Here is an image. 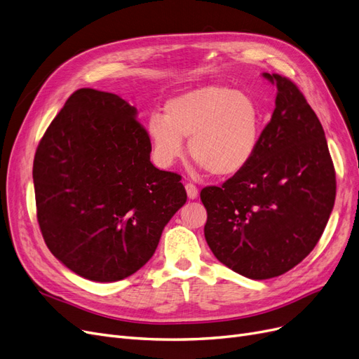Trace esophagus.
Returning <instances> with one entry per match:
<instances>
[{
    "mask_svg": "<svg viewBox=\"0 0 359 359\" xmlns=\"http://www.w3.org/2000/svg\"><path fill=\"white\" fill-rule=\"evenodd\" d=\"M187 194H188V198L189 200H195V198L198 196V189L194 183H187Z\"/></svg>",
    "mask_w": 359,
    "mask_h": 359,
    "instance_id": "esophagus-1",
    "label": "esophagus"
}]
</instances>
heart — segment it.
I'll list each match as a JSON object with an SVG mask.
<instances>
[{
  "label": "heart",
  "instance_id": "obj_1",
  "mask_svg": "<svg viewBox=\"0 0 359 359\" xmlns=\"http://www.w3.org/2000/svg\"><path fill=\"white\" fill-rule=\"evenodd\" d=\"M262 115L253 97L226 86H204L170 99L164 116L148 119L155 161L170 167L188 151L213 177H232L253 161Z\"/></svg>",
  "mask_w": 359,
  "mask_h": 359
}]
</instances>
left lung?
<instances>
[{
	"mask_svg": "<svg viewBox=\"0 0 359 359\" xmlns=\"http://www.w3.org/2000/svg\"><path fill=\"white\" fill-rule=\"evenodd\" d=\"M275 109L253 161L222 187H207L205 241L233 272L269 280L306 257L336 200V171L324 128L291 79L264 72Z\"/></svg>",
	"mask_w": 359,
	"mask_h": 359,
	"instance_id": "8db88e82",
	"label": "left lung"
}]
</instances>
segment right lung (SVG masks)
<instances>
[{"label": "right lung", "mask_w": 359, "mask_h": 359, "mask_svg": "<svg viewBox=\"0 0 359 359\" xmlns=\"http://www.w3.org/2000/svg\"><path fill=\"white\" fill-rule=\"evenodd\" d=\"M137 111L114 93L79 88L34 158L36 219L48 250L90 281L137 272L187 203L180 176L151 163Z\"/></svg>", "instance_id": "1"}]
</instances>
